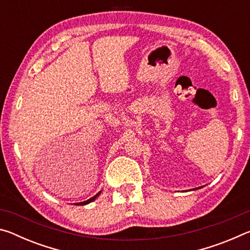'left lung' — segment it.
I'll return each mask as SVG.
<instances>
[{"label":"left lung","mask_w":250,"mask_h":250,"mask_svg":"<svg viewBox=\"0 0 250 250\" xmlns=\"http://www.w3.org/2000/svg\"><path fill=\"white\" fill-rule=\"evenodd\" d=\"M201 188H202V186H201ZM197 188H194V189H197Z\"/></svg>","instance_id":"obj_1"}]
</instances>
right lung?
Returning a JSON list of instances; mask_svg holds the SVG:
<instances>
[{
    "label": "right lung",
    "instance_id": "right-lung-1",
    "mask_svg": "<svg viewBox=\"0 0 250 250\" xmlns=\"http://www.w3.org/2000/svg\"><path fill=\"white\" fill-rule=\"evenodd\" d=\"M100 193H101V191L99 192V193H97L95 196H92L91 198H89V200H87V201H84V202H80V203H75V205H87V204H89V203H91V202H94L97 197H98L99 195H100Z\"/></svg>",
    "mask_w": 250,
    "mask_h": 250
}]
</instances>
